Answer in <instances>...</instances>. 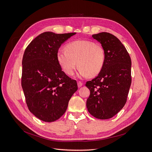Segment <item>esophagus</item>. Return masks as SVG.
Returning a JSON list of instances; mask_svg holds the SVG:
<instances>
[{
    "label": "esophagus",
    "mask_w": 152,
    "mask_h": 152,
    "mask_svg": "<svg viewBox=\"0 0 152 152\" xmlns=\"http://www.w3.org/2000/svg\"><path fill=\"white\" fill-rule=\"evenodd\" d=\"M82 85H83V83H82V82H80V81L78 82V88L81 87V86H82Z\"/></svg>",
    "instance_id": "1"
}]
</instances>
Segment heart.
Here are the masks:
<instances>
[{"label":"heart","instance_id":"heart-1","mask_svg":"<svg viewBox=\"0 0 152 152\" xmlns=\"http://www.w3.org/2000/svg\"><path fill=\"white\" fill-rule=\"evenodd\" d=\"M105 59V50L102 45L88 40L72 41L66 46L65 50H59L57 53L59 66L69 76L73 75L77 66L80 77L96 76L102 71Z\"/></svg>","mask_w":152,"mask_h":152}]
</instances>
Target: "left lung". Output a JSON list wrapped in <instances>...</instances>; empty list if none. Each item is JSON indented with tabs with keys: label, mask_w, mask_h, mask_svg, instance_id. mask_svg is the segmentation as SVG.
I'll return each mask as SVG.
<instances>
[{
	"label": "left lung",
	"mask_w": 152,
	"mask_h": 152,
	"mask_svg": "<svg viewBox=\"0 0 152 152\" xmlns=\"http://www.w3.org/2000/svg\"><path fill=\"white\" fill-rule=\"evenodd\" d=\"M92 38L103 47L106 59L98 75L86 83L90 91L86 100L88 112L97 119L113 118L127 102L131 85V59L127 49L113 34L102 32Z\"/></svg>",
	"instance_id": "8db88e82"
}]
</instances>
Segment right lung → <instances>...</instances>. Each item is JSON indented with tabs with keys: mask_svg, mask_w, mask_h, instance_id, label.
<instances>
[{
	"mask_svg": "<svg viewBox=\"0 0 152 152\" xmlns=\"http://www.w3.org/2000/svg\"><path fill=\"white\" fill-rule=\"evenodd\" d=\"M75 34L42 33L24 52L21 86L28 110L41 121L59 119L78 89L76 80L64 73L57 60L61 45Z\"/></svg>",
	"mask_w": 152,
	"mask_h": 152,
	"instance_id": "obj_1",
	"label": "right lung"
}]
</instances>
